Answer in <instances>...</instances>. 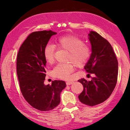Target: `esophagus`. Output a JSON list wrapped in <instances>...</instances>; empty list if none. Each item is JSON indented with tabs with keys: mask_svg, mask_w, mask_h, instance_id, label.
Listing matches in <instances>:
<instances>
[{
	"mask_svg": "<svg viewBox=\"0 0 130 130\" xmlns=\"http://www.w3.org/2000/svg\"><path fill=\"white\" fill-rule=\"evenodd\" d=\"M72 83H73L72 82H66V85H67V86H69V85H72Z\"/></svg>",
	"mask_w": 130,
	"mask_h": 130,
	"instance_id": "34e87169",
	"label": "esophagus"
}]
</instances>
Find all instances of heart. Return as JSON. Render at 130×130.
Instances as JSON below:
<instances>
[{
	"label": "heart",
	"instance_id": "heart-1",
	"mask_svg": "<svg viewBox=\"0 0 130 130\" xmlns=\"http://www.w3.org/2000/svg\"><path fill=\"white\" fill-rule=\"evenodd\" d=\"M56 45L58 49L68 51L65 64H58L53 69V75L58 79L67 80L74 70V63L76 67H80L87 62L91 56L92 50L89 45L84 43V41L73 35L60 37L56 41ZM56 48L51 44L45 46L43 51L44 57L49 64L54 62Z\"/></svg>",
	"mask_w": 130,
	"mask_h": 130
}]
</instances>
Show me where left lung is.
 Returning <instances> with one entry per match:
<instances>
[{
    "label": "left lung",
    "instance_id": "obj_1",
    "mask_svg": "<svg viewBox=\"0 0 130 130\" xmlns=\"http://www.w3.org/2000/svg\"><path fill=\"white\" fill-rule=\"evenodd\" d=\"M89 37L92 54L84 69L95 77L90 81L78 80L83 86L78 97L82 104L92 106L104 102L112 93L117 82L118 64L112 47L106 39L94 31H90Z\"/></svg>",
    "mask_w": 130,
    "mask_h": 130
}]
</instances>
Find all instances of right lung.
Here are the masks:
<instances>
[{"mask_svg": "<svg viewBox=\"0 0 130 130\" xmlns=\"http://www.w3.org/2000/svg\"><path fill=\"white\" fill-rule=\"evenodd\" d=\"M56 34L51 30L33 32L21 45L17 55V72L21 93L30 105L41 111L57 106L60 93L66 86L63 80L44 84L47 63L44 48L51 37Z\"/></svg>", "mask_w": 130, "mask_h": 130, "instance_id": "obj_1", "label": "right lung"}]
</instances>
